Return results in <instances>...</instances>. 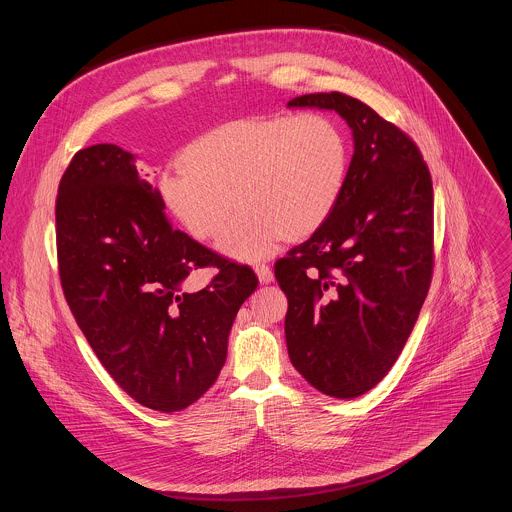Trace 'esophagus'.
<instances>
[{
    "label": "esophagus",
    "mask_w": 512,
    "mask_h": 512,
    "mask_svg": "<svg viewBox=\"0 0 512 512\" xmlns=\"http://www.w3.org/2000/svg\"><path fill=\"white\" fill-rule=\"evenodd\" d=\"M255 273H257L259 281L263 284H269L273 281V271H271V267L267 263H257L255 265Z\"/></svg>",
    "instance_id": "34e87169"
}]
</instances>
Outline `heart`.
I'll list each match as a JSON object with an SVG mask.
<instances>
[{"label":"heart","mask_w":512,"mask_h":512,"mask_svg":"<svg viewBox=\"0 0 512 512\" xmlns=\"http://www.w3.org/2000/svg\"><path fill=\"white\" fill-rule=\"evenodd\" d=\"M349 141L326 114L241 119L194 139L182 165L161 174L167 210L194 239H216L233 198L243 208L220 241L235 259H261L283 237L298 241L334 214L349 174Z\"/></svg>","instance_id":"1"}]
</instances>
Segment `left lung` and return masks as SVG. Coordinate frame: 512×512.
Segmentation results:
<instances>
[{"label": "left lung", "mask_w": 512, "mask_h": 512, "mask_svg": "<svg viewBox=\"0 0 512 512\" xmlns=\"http://www.w3.org/2000/svg\"><path fill=\"white\" fill-rule=\"evenodd\" d=\"M288 108L334 110L353 131L347 184L330 220L275 263L296 371L328 397L371 391L395 365L434 271V190L416 143L341 92Z\"/></svg>", "instance_id": "obj_1"}]
</instances>
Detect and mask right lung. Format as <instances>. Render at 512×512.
<instances>
[{
	"label": "right lung",
	"instance_id": "1",
	"mask_svg": "<svg viewBox=\"0 0 512 512\" xmlns=\"http://www.w3.org/2000/svg\"><path fill=\"white\" fill-rule=\"evenodd\" d=\"M55 214L64 298L112 379L153 410L196 402L226 363L235 314L259 284L253 269L172 228L161 192L110 143L72 157ZM198 268L217 275L190 291L183 281Z\"/></svg>",
	"mask_w": 512,
	"mask_h": 512
}]
</instances>
